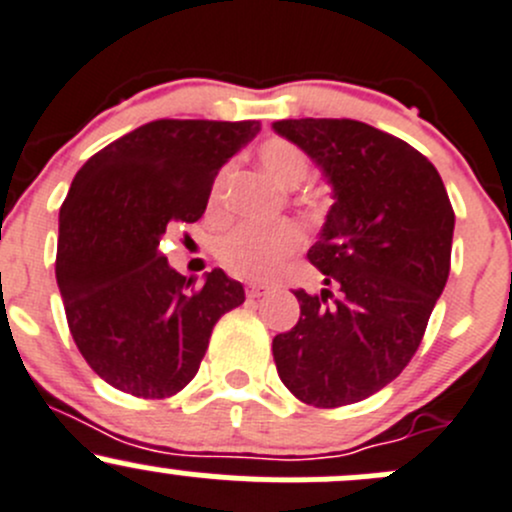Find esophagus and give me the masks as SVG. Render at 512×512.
I'll list each match as a JSON object with an SVG mask.
<instances>
[{"label": "esophagus", "mask_w": 512, "mask_h": 512, "mask_svg": "<svg viewBox=\"0 0 512 512\" xmlns=\"http://www.w3.org/2000/svg\"><path fill=\"white\" fill-rule=\"evenodd\" d=\"M268 291V286H263V283H249V286H246V295H249V298H258V295H263Z\"/></svg>", "instance_id": "esophagus-1"}]
</instances>
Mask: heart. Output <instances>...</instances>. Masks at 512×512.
Here are the masks:
<instances>
[{
  "instance_id": "b5f03b06",
  "label": "heart",
  "mask_w": 512,
  "mask_h": 512,
  "mask_svg": "<svg viewBox=\"0 0 512 512\" xmlns=\"http://www.w3.org/2000/svg\"><path fill=\"white\" fill-rule=\"evenodd\" d=\"M258 162L263 170L276 179L281 187H298L310 172L308 155L300 150L293 142L273 138L266 140L258 147ZM229 167L219 172L212 182V192H209V204H219L221 189H224ZM303 236H300L298 226L288 224H241L224 234L217 244V256L221 266L231 271L239 278H249V281H268L281 271L283 261L293 254L300 246Z\"/></svg>"
}]
</instances>
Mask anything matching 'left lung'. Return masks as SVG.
<instances>
[{
    "mask_svg": "<svg viewBox=\"0 0 512 512\" xmlns=\"http://www.w3.org/2000/svg\"><path fill=\"white\" fill-rule=\"evenodd\" d=\"M271 128L310 157L333 194L308 251L328 288L293 291L298 323L273 337L278 377L313 407L362 402L409 365L444 293L456 221L449 194L421 152L360 120Z\"/></svg>",
    "mask_w": 512,
    "mask_h": 512,
    "instance_id": "left-lung-1",
    "label": "left lung"
}]
</instances>
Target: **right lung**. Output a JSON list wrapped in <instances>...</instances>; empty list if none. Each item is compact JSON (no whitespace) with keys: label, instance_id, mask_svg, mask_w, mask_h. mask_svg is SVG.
I'll return each mask as SVG.
<instances>
[{"label":"right lung","instance_id":"right-lung-1","mask_svg":"<svg viewBox=\"0 0 512 512\" xmlns=\"http://www.w3.org/2000/svg\"><path fill=\"white\" fill-rule=\"evenodd\" d=\"M258 120H155L93 155L59 212L56 281L68 328L110 387L165 399L187 387L244 286L221 268L202 286L160 249L204 214L214 177L256 138Z\"/></svg>","mask_w":512,"mask_h":512}]
</instances>
